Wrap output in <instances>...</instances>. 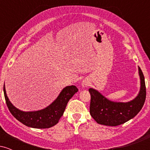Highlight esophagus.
Segmentation results:
<instances>
[{"instance_id":"obj_1","label":"esophagus","mask_w":150,"mask_h":150,"mask_svg":"<svg viewBox=\"0 0 150 150\" xmlns=\"http://www.w3.org/2000/svg\"><path fill=\"white\" fill-rule=\"evenodd\" d=\"M90 85V80L89 79H85L82 82V88H87Z\"/></svg>"}]
</instances>
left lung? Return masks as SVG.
Returning a JSON list of instances; mask_svg holds the SVG:
<instances>
[{
    "label": "left lung",
    "instance_id": "left-lung-1",
    "mask_svg": "<svg viewBox=\"0 0 150 150\" xmlns=\"http://www.w3.org/2000/svg\"><path fill=\"white\" fill-rule=\"evenodd\" d=\"M138 73L140 80V89L135 99L128 102H117L109 100L99 91L89 88L91 95L89 112L90 115L101 125L116 126L132 119L142 109L146 98L144 77L140 67Z\"/></svg>",
    "mask_w": 150,
    "mask_h": 150
}]
</instances>
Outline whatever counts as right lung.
<instances>
[{
    "label": "right lung",
    "mask_w": 150,
    "mask_h": 150,
    "mask_svg": "<svg viewBox=\"0 0 150 150\" xmlns=\"http://www.w3.org/2000/svg\"><path fill=\"white\" fill-rule=\"evenodd\" d=\"M78 89L75 85L67 86L58 97L47 107L34 111H23L13 106L7 96L5 85L3 86L5 99L10 112L24 125L33 128H49L58 123L63 116L67 104Z\"/></svg>",
    "instance_id": "1"
}]
</instances>
